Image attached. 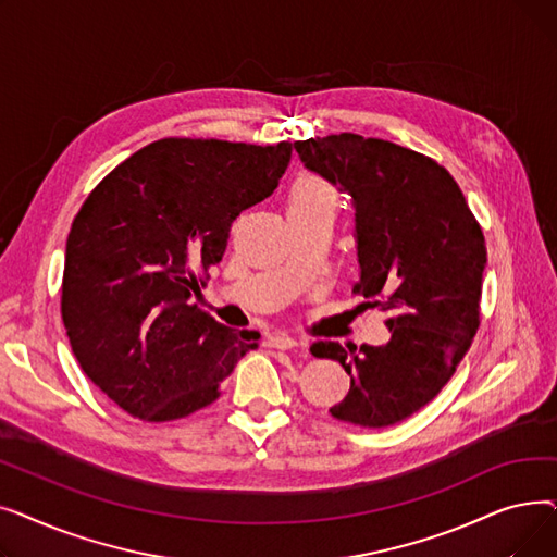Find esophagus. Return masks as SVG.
Segmentation results:
<instances>
[{
  "label": "esophagus",
  "mask_w": 557,
  "mask_h": 557,
  "mask_svg": "<svg viewBox=\"0 0 557 557\" xmlns=\"http://www.w3.org/2000/svg\"><path fill=\"white\" fill-rule=\"evenodd\" d=\"M269 345L277 347V349H290V347L298 345V341L294 336H288V334H273L269 338Z\"/></svg>",
  "instance_id": "obj_1"
}]
</instances>
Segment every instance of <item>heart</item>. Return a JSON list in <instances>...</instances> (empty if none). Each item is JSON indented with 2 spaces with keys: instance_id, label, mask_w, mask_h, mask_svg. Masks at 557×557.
Masks as SVG:
<instances>
[{
  "instance_id": "obj_1",
  "label": "heart",
  "mask_w": 557,
  "mask_h": 557,
  "mask_svg": "<svg viewBox=\"0 0 557 557\" xmlns=\"http://www.w3.org/2000/svg\"><path fill=\"white\" fill-rule=\"evenodd\" d=\"M338 194L336 189L315 173H302L290 187L288 212H336Z\"/></svg>"
}]
</instances>
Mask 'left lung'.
Returning a JSON list of instances; mask_svg holds the SVG:
<instances>
[{
  "instance_id": "8db88e82",
  "label": "left lung",
  "mask_w": 557,
  "mask_h": 557,
  "mask_svg": "<svg viewBox=\"0 0 557 557\" xmlns=\"http://www.w3.org/2000/svg\"><path fill=\"white\" fill-rule=\"evenodd\" d=\"M296 151L352 196L355 294L386 313L391 332L384 345H311L349 374V393L330 413L368 429L397 424L443 391L479 330L481 225L451 173L399 144L341 133L296 141Z\"/></svg>"
}]
</instances>
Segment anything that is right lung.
<instances>
[{
    "label": "right lung",
    "instance_id": "add662e5",
    "mask_svg": "<svg viewBox=\"0 0 557 557\" xmlns=\"http://www.w3.org/2000/svg\"><path fill=\"white\" fill-rule=\"evenodd\" d=\"M294 144L166 137L95 187L65 248L63 323L92 384L133 418H187L259 347L191 305L230 225L269 198Z\"/></svg>",
    "mask_w": 557,
    "mask_h": 557
}]
</instances>
